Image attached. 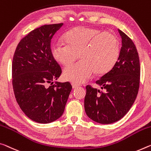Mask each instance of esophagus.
Wrapping results in <instances>:
<instances>
[{
  "label": "esophagus",
  "instance_id": "obj_1",
  "mask_svg": "<svg viewBox=\"0 0 151 151\" xmlns=\"http://www.w3.org/2000/svg\"><path fill=\"white\" fill-rule=\"evenodd\" d=\"M72 87H73V88H77V87H79V85H77V84H76V83H72Z\"/></svg>",
  "mask_w": 151,
  "mask_h": 151
}]
</instances>
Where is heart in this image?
Listing matches in <instances>:
<instances>
[{
  "label": "heart",
  "instance_id": "obj_1",
  "mask_svg": "<svg viewBox=\"0 0 151 151\" xmlns=\"http://www.w3.org/2000/svg\"><path fill=\"white\" fill-rule=\"evenodd\" d=\"M64 44L52 45L53 58L64 66L71 65L78 58L81 60L64 70L65 80L76 84L85 82L93 72L98 76L108 73L118 62L120 49L116 35L95 28L78 27L67 32Z\"/></svg>",
  "mask_w": 151,
  "mask_h": 151
}]
</instances>
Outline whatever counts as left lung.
Returning a JSON list of instances; mask_svg holds the SVG:
<instances>
[{
  "mask_svg": "<svg viewBox=\"0 0 151 151\" xmlns=\"http://www.w3.org/2000/svg\"><path fill=\"white\" fill-rule=\"evenodd\" d=\"M118 32L122 47L118 62L96 81L104 90L86 87L85 112L99 124H111L122 118L132 106L139 89L140 66L137 50L127 35L119 29Z\"/></svg>",
  "mask_w": 151,
  "mask_h": 151,
  "instance_id": "8db88e82",
  "label": "left lung"
}]
</instances>
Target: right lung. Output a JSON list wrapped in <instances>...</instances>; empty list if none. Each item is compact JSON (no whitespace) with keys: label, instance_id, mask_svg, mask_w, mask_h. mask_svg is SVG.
Wrapping results in <instances>:
<instances>
[{"label":"right lung","instance_id":"add662e5","mask_svg":"<svg viewBox=\"0 0 151 151\" xmlns=\"http://www.w3.org/2000/svg\"><path fill=\"white\" fill-rule=\"evenodd\" d=\"M63 23L44 25L24 37L16 47L12 83L17 102L29 118L52 122L63 114L72 86L58 79L62 69L52 55L50 43Z\"/></svg>","mask_w":151,"mask_h":151}]
</instances>
